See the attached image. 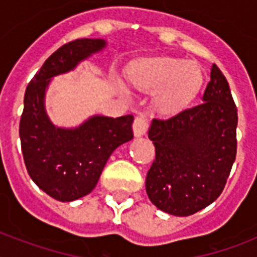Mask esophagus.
I'll return each mask as SVG.
<instances>
[{"label": "esophagus", "mask_w": 257, "mask_h": 257, "mask_svg": "<svg viewBox=\"0 0 257 257\" xmlns=\"http://www.w3.org/2000/svg\"><path fill=\"white\" fill-rule=\"evenodd\" d=\"M148 118H145L144 115H139V117H136L135 121H134V134H135V136H138V138L145 135V133L148 131Z\"/></svg>", "instance_id": "esophagus-1"}]
</instances>
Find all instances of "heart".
<instances>
[{"instance_id":"1","label":"heart","mask_w":257,"mask_h":257,"mask_svg":"<svg viewBox=\"0 0 257 257\" xmlns=\"http://www.w3.org/2000/svg\"><path fill=\"white\" fill-rule=\"evenodd\" d=\"M136 88L153 92L154 104L162 114H174L187 106L202 85L199 68L172 58H154L136 63L130 72Z\"/></svg>"}]
</instances>
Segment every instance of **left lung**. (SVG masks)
Listing matches in <instances>:
<instances>
[{"instance_id": "1", "label": "left lung", "mask_w": 257, "mask_h": 257, "mask_svg": "<svg viewBox=\"0 0 257 257\" xmlns=\"http://www.w3.org/2000/svg\"><path fill=\"white\" fill-rule=\"evenodd\" d=\"M203 103L169 119L154 118L156 148L145 189L156 207L189 216L221 194L237 154L238 114L229 83L213 64Z\"/></svg>"}]
</instances>
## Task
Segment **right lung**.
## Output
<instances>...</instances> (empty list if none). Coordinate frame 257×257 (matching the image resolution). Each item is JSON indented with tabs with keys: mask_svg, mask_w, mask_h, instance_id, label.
Returning a JSON list of instances; mask_svg holds the SVG:
<instances>
[{
	"mask_svg": "<svg viewBox=\"0 0 257 257\" xmlns=\"http://www.w3.org/2000/svg\"><path fill=\"white\" fill-rule=\"evenodd\" d=\"M105 46L100 38L70 41L44 63L27 86L19 135L27 171L40 189L60 202L86 196L96 187L115 148L134 138V115H94L76 128L51 123L45 92L52 77L74 69Z\"/></svg>",
	"mask_w": 257,
	"mask_h": 257,
	"instance_id": "right-lung-1",
	"label": "right lung"
}]
</instances>
